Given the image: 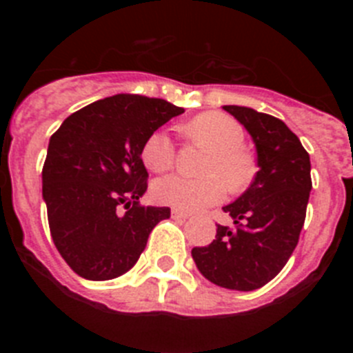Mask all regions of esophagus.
Masks as SVG:
<instances>
[{
	"label": "esophagus",
	"instance_id": "34e87169",
	"mask_svg": "<svg viewBox=\"0 0 353 353\" xmlns=\"http://www.w3.org/2000/svg\"><path fill=\"white\" fill-rule=\"evenodd\" d=\"M171 215H173L174 219H187V217H191L189 212L180 210V208H173V210H171Z\"/></svg>",
	"mask_w": 353,
	"mask_h": 353
}]
</instances>
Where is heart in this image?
<instances>
[{
  "label": "heart",
  "instance_id": "heart-1",
  "mask_svg": "<svg viewBox=\"0 0 353 353\" xmlns=\"http://www.w3.org/2000/svg\"><path fill=\"white\" fill-rule=\"evenodd\" d=\"M187 136L210 148L203 164L205 176L168 174L155 180L152 194L159 203L180 210H199L223 201L228 185L244 189L254 176V161L244 148V129L224 113H203L185 125ZM174 141L166 130H155L141 146V159L150 171L162 173L174 162Z\"/></svg>",
  "mask_w": 353,
  "mask_h": 353
}]
</instances>
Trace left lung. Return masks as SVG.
Here are the masks:
<instances>
[{
  "instance_id": "obj_1",
  "label": "left lung",
  "mask_w": 353,
  "mask_h": 353,
  "mask_svg": "<svg viewBox=\"0 0 353 353\" xmlns=\"http://www.w3.org/2000/svg\"><path fill=\"white\" fill-rule=\"evenodd\" d=\"M251 134L258 173L244 194L223 207L235 228L217 224L212 244L192 249L208 281L251 292L274 279L297 248L311 191L310 154L285 121L244 105H223Z\"/></svg>"
}]
</instances>
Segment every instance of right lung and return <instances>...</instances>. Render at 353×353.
I'll return each instance as SVG.
<instances>
[{
    "label": "right lung",
    "instance_id": "right-lung-1",
    "mask_svg": "<svg viewBox=\"0 0 353 353\" xmlns=\"http://www.w3.org/2000/svg\"><path fill=\"white\" fill-rule=\"evenodd\" d=\"M183 108L118 93L72 113L49 139L42 196L61 258L77 276L108 281L136 265L168 207H143L141 146Z\"/></svg>",
    "mask_w": 353,
    "mask_h": 353
}]
</instances>
